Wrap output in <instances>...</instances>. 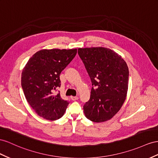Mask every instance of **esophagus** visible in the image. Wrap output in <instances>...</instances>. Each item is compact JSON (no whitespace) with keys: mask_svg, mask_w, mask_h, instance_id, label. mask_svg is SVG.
I'll use <instances>...</instances> for the list:
<instances>
[{"mask_svg":"<svg viewBox=\"0 0 158 158\" xmlns=\"http://www.w3.org/2000/svg\"><path fill=\"white\" fill-rule=\"evenodd\" d=\"M70 98H71V99L73 100V101H76V100H78V96H71Z\"/></svg>","mask_w":158,"mask_h":158,"instance_id":"esophagus-1","label":"esophagus"}]
</instances>
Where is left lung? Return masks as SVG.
Segmentation results:
<instances>
[{
	"label": "left lung",
	"instance_id": "left-lung-1",
	"mask_svg": "<svg viewBox=\"0 0 158 158\" xmlns=\"http://www.w3.org/2000/svg\"><path fill=\"white\" fill-rule=\"evenodd\" d=\"M90 78V98L84 105L85 116L94 122L110 120L121 108L128 88L126 62L114 51L104 47L78 48Z\"/></svg>",
	"mask_w": 158,
	"mask_h": 158
}]
</instances>
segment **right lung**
<instances>
[{
    "label": "right lung",
    "mask_w": 158,
    "mask_h": 158,
    "mask_svg": "<svg viewBox=\"0 0 158 158\" xmlns=\"http://www.w3.org/2000/svg\"><path fill=\"white\" fill-rule=\"evenodd\" d=\"M77 49L41 50L29 59L21 76L25 98L38 116L48 120L60 118L69 104L61 98L60 74L69 65Z\"/></svg>",
    "instance_id": "1"
}]
</instances>
